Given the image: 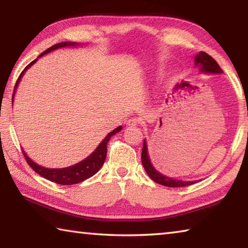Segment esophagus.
Here are the masks:
<instances>
[{
    "label": "esophagus",
    "instance_id": "obj_1",
    "mask_svg": "<svg viewBox=\"0 0 248 248\" xmlns=\"http://www.w3.org/2000/svg\"><path fill=\"white\" fill-rule=\"evenodd\" d=\"M139 121V118H136V117H134V118H131L127 121V125H129V127H134V125H138Z\"/></svg>",
    "mask_w": 248,
    "mask_h": 248
}]
</instances>
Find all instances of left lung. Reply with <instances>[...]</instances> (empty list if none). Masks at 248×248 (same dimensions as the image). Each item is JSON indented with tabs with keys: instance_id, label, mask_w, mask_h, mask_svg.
<instances>
[{
	"instance_id": "obj_1",
	"label": "left lung",
	"mask_w": 248,
	"mask_h": 248,
	"mask_svg": "<svg viewBox=\"0 0 248 248\" xmlns=\"http://www.w3.org/2000/svg\"><path fill=\"white\" fill-rule=\"evenodd\" d=\"M195 64L200 68V72L203 73H211V74H220L223 73V71L217 63V61L213 59L211 56H209L208 53L201 51L200 53L197 54L195 57ZM142 165H143L144 170L150 178L154 180L155 183L159 185H163V186L166 187H186L190 186V185H194L197 183V180L194 182H183V180H177L173 179L170 177H167V176L163 175L154 169L152 163L150 161L149 157V152H148V146H146V141H143V148H142Z\"/></svg>"
}]
</instances>
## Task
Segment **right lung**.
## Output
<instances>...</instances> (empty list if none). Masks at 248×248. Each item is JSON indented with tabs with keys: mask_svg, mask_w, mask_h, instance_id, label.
Instances as JSON below:
<instances>
[{
	"mask_svg": "<svg viewBox=\"0 0 248 248\" xmlns=\"http://www.w3.org/2000/svg\"><path fill=\"white\" fill-rule=\"evenodd\" d=\"M77 45L78 44L70 43V41H68V43L57 44V45L52 46V47H50L49 49L45 50V51L41 53L38 58L43 57V56H45V54L51 52L56 49L63 48V47H71V46H77ZM37 59L31 61V63H29L26 68L24 69L23 72L20 73L19 78H17V81H16V84H15L13 98L15 95L16 87L18 86V83L20 81V78H22V77L24 75L25 71L31 68V66L37 61ZM121 129H123V127L119 125L118 128H116L115 130H112L111 132H109L106 136V138H105V139L100 142L99 145L96 148V150L90 155V156H87L85 159H83V161L78 163V164L69 166V167H64V169H47V167L40 166L38 164H36V163L33 162L31 158H29V156H27V154L25 153L24 151H23V153H24V156H25V158H26V161L29 164V166H31V169L36 171V173H38L40 176H43L44 178L51 180V182L59 184V185H74V184L81 183V182H83V180L92 177V176L95 175L100 170V167L103 166L104 162H105V158H106L107 143H108L109 139H110L112 136H115L116 133H118Z\"/></svg>",
	"mask_w": 248,
	"mask_h": 248,
	"instance_id": "1",
	"label": "right lung"
}]
</instances>
